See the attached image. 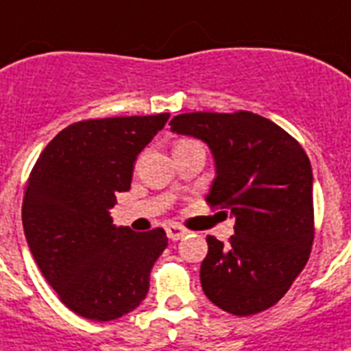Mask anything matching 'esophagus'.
<instances>
[{
	"mask_svg": "<svg viewBox=\"0 0 351 351\" xmlns=\"http://www.w3.org/2000/svg\"><path fill=\"white\" fill-rule=\"evenodd\" d=\"M186 233H188V231L184 230V228H181V226H178V224L167 226V237H169V239L172 240V242H176V240L182 239V237H184V234H186Z\"/></svg>",
	"mask_w": 351,
	"mask_h": 351,
	"instance_id": "obj_1",
	"label": "esophagus"
}]
</instances>
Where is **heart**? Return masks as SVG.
<instances>
[{"mask_svg":"<svg viewBox=\"0 0 351 351\" xmlns=\"http://www.w3.org/2000/svg\"><path fill=\"white\" fill-rule=\"evenodd\" d=\"M182 141H188V140H182Z\"/></svg>","mask_w":351,"mask_h":351,"instance_id":"obj_1","label":"heart"}]
</instances>
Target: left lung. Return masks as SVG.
I'll use <instances>...</instances> for the list:
<instances>
[{
  "instance_id": "1",
  "label": "left lung",
  "mask_w": 351,
  "mask_h": 351,
  "mask_svg": "<svg viewBox=\"0 0 351 351\" xmlns=\"http://www.w3.org/2000/svg\"><path fill=\"white\" fill-rule=\"evenodd\" d=\"M170 125L210 147L217 176L206 202L234 219L228 244L208 234L202 291L230 314L267 311L311 256L314 178L308 156L282 127L249 111L186 112Z\"/></svg>"
}]
</instances>
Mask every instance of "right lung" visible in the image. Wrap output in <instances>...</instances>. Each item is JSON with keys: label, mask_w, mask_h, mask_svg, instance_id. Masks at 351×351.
I'll list each match as a JSON object with an SVG mask.
<instances>
[{"label": "right lung", "mask_w": 351, "mask_h": 351, "mask_svg": "<svg viewBox=\"0 0 351 351\" xmlns=\"http://www.w3.org/2000/svg\"><path fill=\"white\" fill-rule=\"evenodd\" d=\"M169 118L77 121L46 145L26 181L28 247L59 300L86 319L112 321L134 311L169 245L163 228L136 233L117 228L109 213L117 193L130 188L138 154Z\"/></svg>", "instance_id": "right-lung-1"}]
</instances>
